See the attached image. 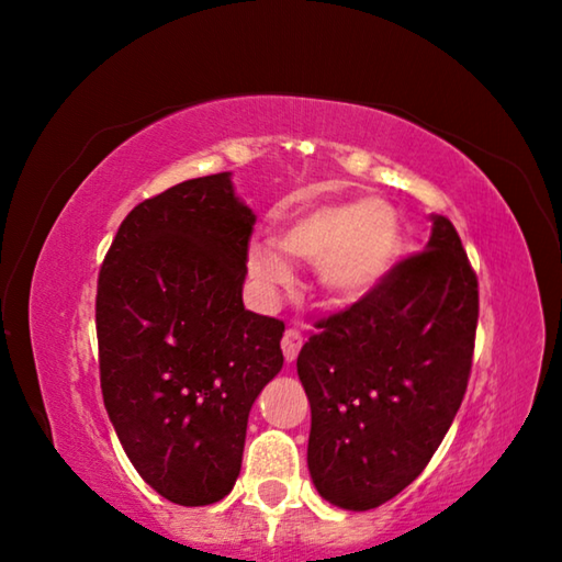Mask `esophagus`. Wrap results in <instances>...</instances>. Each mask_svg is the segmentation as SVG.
<instances>
[{
  "instance_id": "1",
  "label": "esophagus",
  "mask_w": 562,
  "mask_h": 562,
  "mask_svg": "<svg viewBox=\"0 0 562 562\" xmlns=\"http://www.w3.org/2000/svg\"><path fill=\"white\" fill-rule=\"evenodd\" d=\"M300 349H302V335H300V331L297 329L284 331V337H282V355H284V361H288V364H292V361L297 359Z\"/></svg>"
}]
</instances>
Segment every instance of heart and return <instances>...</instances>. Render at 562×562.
Listing matches in <instances>:
<instances>
[{
    "instance_id": "1",
    "label": "heart",
    "mask_w": 562,
    "mask_h": 562,
    "mask_svg": "<svg viewBox=\"0 0 562 562\" xmlns=\"http://www.w3.org/2000/svg\"><path fill=\"white\" fill-rule=\"evenodd\" d=\"M402 252V221L382 198L302 207L280 231V243L258 237L247 247V270L265 297L294 284L290 255L317 262V280L331 300L359 302L379 290Z\"/></svg>"
}]
</instances>
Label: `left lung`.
<instances>
[{
    "label": "left lung",
    "instance_id": "1",
    "mask_svg": "<svg viewBox=\"0 0 562 562\" xmlns=\"http://www.w3.org/2000/svg\"><path fill=\"white\" fill-rule=\"evenodd\" d=\"M479 280L449 217L369 297L317 322L297 357L310 398L307 465L331 506L369 510L431 461L471 374Z\"/></svg>",
    "mask_w": 562,
    "mask_h": 562
}]
</instances>
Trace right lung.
<instances>
[{"mask_svg":"<svg viewBox=\"0 0 562 562\" xmlns=\"http://www.w3.org/2000/svg\"><path fill=\"white\" fill-rule=\"evenodd\" d=\"M231 176L133 207L99 274L103 404L133 469L178 506L233 491L247 416L284 361L282 322L243 304L255 213Z\"/></svg>","mask_w":562,"mask_h":562,"instance_id":"obj_1","label":"right lung"}]
</instances>
